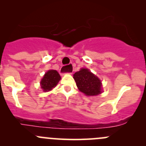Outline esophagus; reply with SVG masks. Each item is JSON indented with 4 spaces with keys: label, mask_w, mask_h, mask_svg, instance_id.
I'll return each instance as SVG.
<instances>
[{
    "label": "esophagus",
    "mask_w": 146,
    "mask_h": 146,
    "mask_svg": "<svg viewBox=\"0 0 146 146\" xmlns=\"http://www.w3.org/2000/svg\"><path fill=\"white\" fill-rule=\"evenodd\" d=\"M61 73H62V74H64V73H69V74H71L72 72L66 71V67H65V66H63V67L61 68Z\"/></svg>",
    "instance_id": "1"
}]
</instances>
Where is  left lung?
<instances>
[{
  "label": "left lung",
  "instance_id": "1",
  "mask_svg": "<svg viewBox=\"0 0 146 146\" xmlns=\"http://www.w3.org/2000/svg\"><path fill=\"white\" fill-rule=\"evenodd\" d=\"M73 78L79 90L88 96L98 95L102 92L100 80L88 69L81 68L75 73Z\"/></svg>",
  "mask_w": 146,
  "mask_h": 146
}]
</instances>
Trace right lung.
I'll return each instance as SVG.
<instances>
[{"instance_id": "obj_1", "label": "right lung", "mask_w": 146, "mask_h": 146, "mask_svg": "<svg viewBox=\"0 0 146 146\" xmlns=\"http://www.w3.org/2000/svg\"><path fill=\"white\" fill-rule=\"evenodd\" d=\"M61 80V76L55 70H49L45 73L41 81V87L44 92L52 90L58 81Z\"/></svg>"}]
</instances>
